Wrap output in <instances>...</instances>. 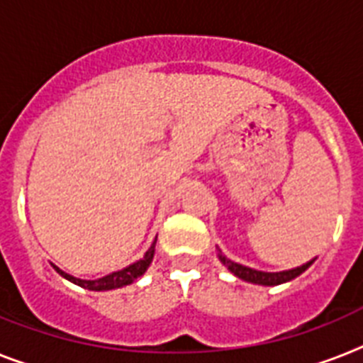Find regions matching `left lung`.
Segmentation results:
<instances>
[{"instance_id":"1","label":"left lung","mask_w":363,"mask_h":363,"mask_svg":"<svg viewBox=\"0 0 363 363\" xmlns=\"http://www.w3.org/2000/svg\"><path fill=\"white\" fill-rule=\"evenodd\" d=\"M218 259H220V262H223V265H226V267H228V271L233 272L235 277L241 278V280H245V282L257 284V286H278V284L289 282V280L296 278L298 274H302V272L306 271L311 263H313V259H311V262L304 263V265H301V267L289 269V271L263 272V271H256V269L245 267V265H239V263L232 262V259H228L226 256H223V252H220V250H218Z\"/></svg>"}]
</instances>
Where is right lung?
Segmentation results:
<instances>
[{
    "mask_svg": "<svg viewBox=\"0 0 363 363\" xmlns=\"http://www.w3.org/2000/svg\"><path fill=\"white\" fill-rule=\"evenodd\" d=\"M155 241H157V238H155ZM155 241L152 242V247L146 250V254L143 259L131 263V265L124 267L122 271L111 272V274H107V277L98 278V280H81V278H74V277H70V274H67L65 271H61V269L57 267V265H53V269H55V271L59 272L62 278H67V280H70V282L76 284V286L85 287V289H91V291H109V289H116V287L130 286V284H133L137 278L145 274L146 269H148L150 263H152V259H154Z\"/></svg>",
    "mask_w": 363,
    "mask_h": 363,
    "instance_id": "obj_1",
    "label": "right lung"
}]
</instances>
